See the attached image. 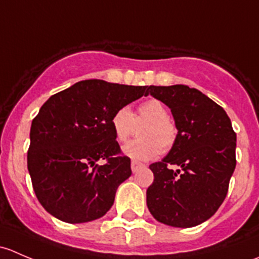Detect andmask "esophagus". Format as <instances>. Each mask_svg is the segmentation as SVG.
Returning a JSON list of instances; mask_svg holds the SVG:
<instances>
[{
  "label": "esophagus",
  "instance_id": "1",
  "mask_svg": "<svg viewBox=\"0 0 259 259\" xmlns=\"http://www.w3.org/2000/svg\"><path fill=\"white\" fill-rule=\"evenodd\" d=\"M143 164L142 163H139V161H135V160H133L132 161V170H133V173H137L138 170H139L140 168H143Z\"/></svg>",
  "mask_w": 259,
  "mask_h": 259
}]
</instances>
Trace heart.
<instances>
[{
    "label": "heart",
    "instance_id": "b5f03b06",
    "mask_svg": "<svg viewBox=\"0 0 259 259\" xmlns=\"http://www.w3.org/2000/svg\"><path fill=\"white\" fill-rule=\"evenodd\" d=\"M145 124L140 129L142 139L133 140L122 146V153L135 161H148L163 151L173 148L177 139V127L169 120V111L161 101L149 99L138 108L134 117L129 106H121L111 116V129L115 139L124 143L135 132L137 125Z\"/></svg>",
    "mask_w": 259,
    "mask_h": 259
}]
</instances>
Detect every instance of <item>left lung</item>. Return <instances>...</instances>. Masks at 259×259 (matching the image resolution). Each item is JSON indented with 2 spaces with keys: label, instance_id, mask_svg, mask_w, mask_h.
Listing matches in <instances>:
<instances>
[{
  "label": "left lung",
  "instance_id": "left-lung-1",
  "mask_svg": "<svg viewBox=\"0 0 259 259\" xmlns=\"http://www.w3.org/2000/svg\"><path fill=\"white\" fill-rule=\"evenodd\" d=\"M148 90L170 109L178 134L168 155L149 166L154 182L146 204L160 223L195 227L226 199L236 169L237 135L224 109L197 89L151 85ZM171 165L180 169L173 171Z\"/></svg>",
  "mask_w": 259,
  "mask_h": 259
}]
</instances>
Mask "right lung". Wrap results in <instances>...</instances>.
Here are the masks:
<instances>
[{
	"label": "right lung",
	"mask_w": 259,
	"mask_h": 259,
	"mask_svg": "<svg viewBox=\"0 0 259 259\" xmlns=\"http://www.w3.org/2000/svg\"><path fill=\"white\" fill-rule=\"evenodd\" d=\"M143 95L148 86L83 80L41 106L31 124L27 168L36 197L51 215L85 223L110 209L117 187L132 176L111 116Z\"/></svg>",
	"instance_id": "obj_1"
}]
</instances>
